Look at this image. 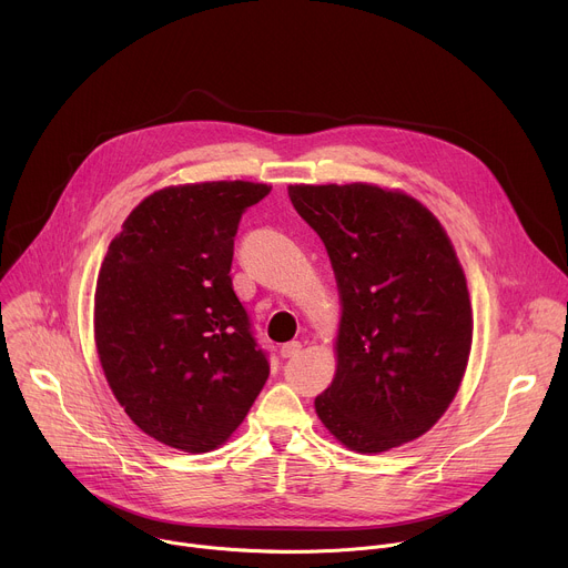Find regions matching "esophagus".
Instances as JSON below:
<instances>
[{
    "instance_id": "esophagus-1",
    "label": "esophagus",
    "mask_w": 568,
    "mask_h": 568,
    "mask_svg": "<svg viewBox=\"0 0 568 568\" xmlns=\"http://www.w3.org/2000/svg\"><path fill=\"white\" fill-rule=\"evenodd\" d=\"M301 342H287V344H283L281 346V357L283 359H292V357H296L298 353H301Z\"/></svg>"
}]
</instances>
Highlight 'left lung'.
<instances>
[{
  "label": "left lung",
  "mask_w": 568,
  "mask_h": 568,
  "mask_svg": "<svg viewBox=\"0 0 568 568\" xmlns=\"http://www.w3.org/2000/svg\"><path fill=\"white\" fill-rule=\"evenodd\" d=\"M296 213L328 250L339 298L337 373L314 409L348 449L379 454L429 432L471 348L452 242L418 200L373 184H296Z\"/></svg>",
  "instance_id": "1"
}]
</instances>
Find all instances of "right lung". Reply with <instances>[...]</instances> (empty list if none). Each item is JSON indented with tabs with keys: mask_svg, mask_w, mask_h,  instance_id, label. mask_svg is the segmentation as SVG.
<instances>
[{
	"mask_svg": "<svg viewBox=\"0 0 568 568\" xmlns=\"http://www.w3.org/2000/svg\"><path fill=\"white\" fill-rule=\"evenodd\" d=\"M270 191L240 180L161 189L110 242L94 296L99 359L130 420L169 447H220L267 382L229 272L242 213Z\"/></svg>",
	"mask_w": 568,
	"mask_h": 568,
	"instance_id": "right-lung-1",
	"label": "right lung"
}]
</instances>
